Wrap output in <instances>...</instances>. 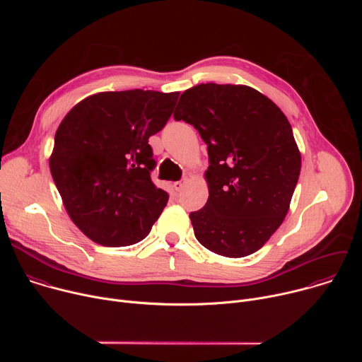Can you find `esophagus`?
I'll return each instance as SVG.
<instances>
[{"mask_svg":"<svg viewBox=\"0 0 362 362\" xmlns=\"http://www.w3.org/2000/svg\"><path fill=\"white\" fill-rule=\"evenodd\" d=\"M185 185H186V180H185V179H182V180L175 182V183H173V187H175L177 192H180V190L185 187Z\"/></svg>","mask_w":362,"mask_h":362,"instance_id":"esophagus-1","label":"esophagus"}]
</instances>
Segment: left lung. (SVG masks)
Masks as SVG:
<instances>
[{
	"label": "left lung",
	"instance_id": "left-lung-1",
	"mask_svg": "<svg viewBox=\"0 0 362 362\" xmlns=\"http://www.w3.org/2000/svg\"><path fill=\"white\" fill-rule=\"evenodd\" d=\"M173 117L208 144L209 199L190 214L196 239L228 257L261 249L284 222L300 172L285 115L252 87L206 83L182 93Z\"/></svg>",
	"mask_w": 362,
	"mask_h": 362
}]
</instances>
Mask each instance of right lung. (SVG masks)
<instances>
[{
  "label": "right lung",
  "instance_id": "add662e5",
  "mask_svg": "<svg viewBox=\"0 0 362 362\" xmlns=\"http://www.w3.org/2000/svg\"><path fill=\"white\" fill-rule=\"evenodd\" d=\"M179 93L106 91L74 106L60 123L49 170L76 226L103 246L143 240L169 194L154 186L148 137L173 113Z\"/></svg>",
  "mask_w": 362,
  "mask_h": 362
}]
</instances>
